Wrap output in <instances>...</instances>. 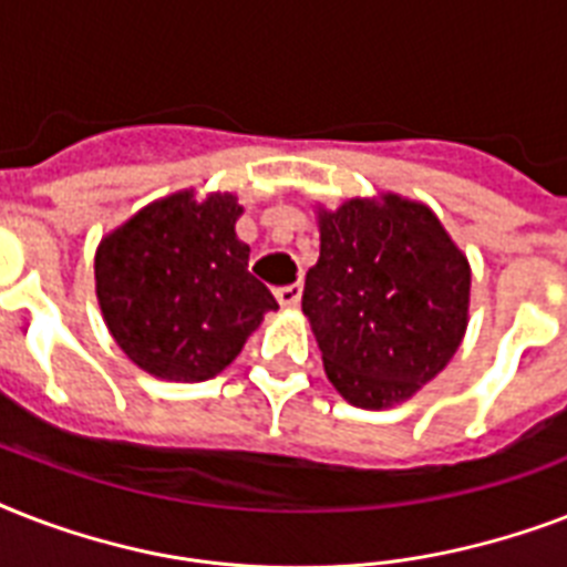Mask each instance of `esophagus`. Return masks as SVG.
Returning a JSON list of instances; mask_svg holds the SVG:
<instances>
[{"label":"esophagus","mask_w":567,"mask_h":567,"mask_svg":"<svg viewBox=\"0 0 567 567\" xmlns=\"http://www.w3.org/2000/svg\"><path fill=\"white\" fill-rule=\"evenodd\" d=\"M300 297H302V285L300 282L276 288V300H279V306H285V309H293V306L300 302Z\"/></svg>","instance_id":"obj_1"}]
</instances>
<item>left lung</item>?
<instances>
[{
	"label": "left lung",
	"instance_id": "obj_1",
	"mask_svg": "<svg viewBox=\"0 0 567 567\" xmlns=\"http://www.w3.org/2000/svg\"><path fill=\"white\" fill-rule=\"evenodd\" d=\"M302 311L329 382L359 409L403 403L462 344L471 267L423 203L396 194L318 212Z\"/></svg>",
	"mask_w": 567,
	"mask_h": 567
}]
</instances>
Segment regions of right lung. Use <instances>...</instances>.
Returning a JSON list of instances; mask_svg holds the SVG:
<instances>
[{"label": "right lung", "mask_w": 567, "mask_h": 567, "mask_svg": "<svg viewBox=\"0 0 567 567\" xmlns=\"http://www.w3.org/2000/svg\"><path fill=\"white\" fill-rule=\"evenodd\" d=\"M240 212L231 194L179 190L102 238L93 261L102 318L141 371L173 382L217 377L279 309L249 274V247L235 235Z\"/></svg>", "instance_id": "obj_1"}]
</instances>
